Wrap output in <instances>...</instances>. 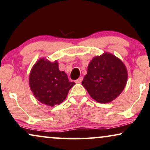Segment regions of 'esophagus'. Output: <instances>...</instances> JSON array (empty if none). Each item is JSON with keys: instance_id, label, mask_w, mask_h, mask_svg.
<instances>
[{"instance_id": "34e87169", "label": "esophagus", "mask_w": 150, "mask_h": 150, "mask_svg": "<svg viewBox=\"0 0 150 150\" xmlns=\"http://www.w3.org/2000/svg\"><path fill=\"white\" fill-rule=\"evenodd\" d=\"M82 79H83V77H79L78 79L75 80V83H81V81H82Z\"/></svg>"}]
</instances>
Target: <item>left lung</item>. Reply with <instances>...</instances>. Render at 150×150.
I'll list each match as a JSON object with an SVG mask.
<instances>
[{
	"mask_svg": "<svg viewBox=\"0 0 150 150\" xmlns=\"http://www.w3.org/2000/svg\"><path fill=\"white\" fill-rule=\"evenodd\" d=\"M127 78L124 63L111 53L105 52L92 59L81 84L93 99L105 104L120 96Z\"/></svg>",
	"mask_w": 150,
	"mask_h": 150,
	"instance_id": "1",
	"label": "left lung"
}]
</instances>
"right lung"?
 <instances>
[{
  "label": "right lung",
  "instance_id": "right-lung-1",
  "mask_svg": "<svg viewBox=\"0 0 150 150\" xmlns=\"http://www.w3.org/2000/svg\"><path fill=\"white\" fill-rule=\"evenodd\" d=\"M75 84L69 81L65 72L59 70L57 61L39 59L30 73L29 85L34 96L50 107L61 104Z\"/></svg>",
  "mask_w": 150,
  "mask_h": 150
}]
</instances>
